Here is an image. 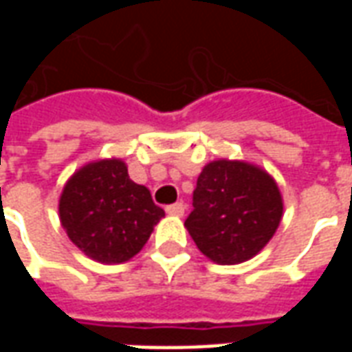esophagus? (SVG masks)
Returning <instances> with one entry per match:
<instances>
[{"instance_id":"34e87169","label":"esophagus","mask_w":352,"mask_h":352,"mask_svg":"<svg viewBox=\"0 0 352 352\" xmlns=\"http://www.w3.org/2000/svg\"><path fill=\"white\" fill-rule=\"evenodd\" d=\"M166 211H168L169 214H177V217H181V214H184V204L183 201L171 204V206L166 207Z\"/></svg>"}]
</instances>
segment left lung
<instances>
[{"instance_id":"obj_1","label":"left lung","mask_w":352,"mask_h":352,"mask_svg":"<svg viewBox=\"0 0 352 352\" xmlns=\"http://www.w3.org/2000/svg\"><path fill=\"white\" fill-rule=\"evenodd\" d=\"M184 226L217 264H239L265 247L279 226L283 199L265 171L245 162L217 160L199 173Z\"/></svg>"}]
</instances>
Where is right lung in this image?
Segmentation results:
<instances>
[{
	"instance_id": "obj_1",
	"label": "right lung",
	"mask_w": 352,
	"mask_h": 352,
	"mask_svg": "<svg viewBox=\"0 0 352 352\" xmlns=\"http://www.w3.org/2000/svg\"><path fill=\"white\" fill-rule=\"evenodd\" d=\"M162 217L164 209L148 188L131 181L120 160L85 166L60 198V221L69 239L103 264H120L138 254Z\"/></svg>"
}]
</instances>
